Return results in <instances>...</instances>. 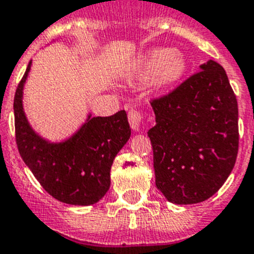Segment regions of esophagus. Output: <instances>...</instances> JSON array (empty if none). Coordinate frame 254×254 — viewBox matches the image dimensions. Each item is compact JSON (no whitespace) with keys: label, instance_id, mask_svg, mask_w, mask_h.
<instances>
[{"label":"esophagus","instance_id":"obj_1","mask_svg":"<svg viewBox=\"0 0 254 254\" xmlns=\"http://www.w3.org/2000/svg\"><path fill=\"white\" fill-rule=\"evenodd\" d=\"M127 119H129L130 127H133V130L139 131L140 125H142L143 121V115L140 114L139 111H136V110H130V111L127 112Z\"/></svg>","mask_w":254,"mask_h":254}]
</instances>
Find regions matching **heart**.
Instances as JSON below:
<instances>
[{"mask_svg": "<svg viewBox=\"0 0 254 254\" xmlns=\"http://www.w3.org/2000/svg\"><path fill=\"white\" fill-rule=\"evenodd\" d=\"M188 64L184 55L178 50L158 48L145 55L138 65V74L142 78L151 76V83L156 88H167L183 78Z\"/></svg>", "mask_w": 254, "mask_h": 254, "instance_id": "b5f03b06", "label": "heart"}]
</instances>
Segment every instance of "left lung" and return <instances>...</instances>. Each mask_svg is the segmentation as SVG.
<instances>
[{
    "instance_id": "8db88e82",
    "label": "left lung",
    "mask_w": 254,
    "mask_h": 254,
    "mask_svg": "<svg viewBox=\"0 0 254 254\" xmlns=\"http://www.w3.org/2000/svg\"><path fill=\"white\" fill-rule=\"evenodd\" d=\"M178 88L151 102L148 130L156 187L169 202L212 197L233 171L239 147L238 102L228 75L209 60Z\"/></svg>"
}]
</instances>
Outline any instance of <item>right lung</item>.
Wrapping results in <instances>:
<instances>
[{"label":"right lung","mask_w":254,"mask_h":254,"mask_svg":"<svg viewBox=\"0 0 254 254\" xmlns=\"http://www.w3.org/2000/svg\"><path fill=\"white\" fill-rule=\"evenodd\" d=\"M32 61L14 98L15 135L21 158L35 179L55 199L72 206H90L107 193L110 170L131 130L124 110L107 118H92L70 138L50 142L30 127L23 107V90Z\"/></svg>","instance_id":"right-lung-1"}]
</instances>
